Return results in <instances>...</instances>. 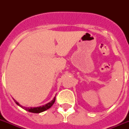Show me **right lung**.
I'll use <instances>...</instances> for the list:
<instances>
[{"instance_id": "obj_1", "label": "right lung", "mask_w": 129, "mask_h": 129, "mask_svg": "<svg viewBox=\"0 0 129 129\" xmlns=\"http://www.w3.org/2000/svg\"><path fill=\"white\" fill-rule=\"evenodd\" d=\"M55 101V97H54V98L53 99L52 101L48 103L47 104L44 105H43V106L38 107H34V108H32V107L29 108V107H25L22 106V105H20L17 101H16V100H14L15 103L18 105H19L20 107H21L24 109L26 110V111H28L29 112H31V113H42V112L44 111H46L47 109H50V107L53 105V104L54 103Z\"/></svg>"}]
</instances>
